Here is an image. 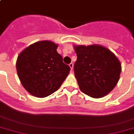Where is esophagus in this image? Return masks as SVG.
Listing matches in <instances>:
<instances>
[{
	"label": "esophagus",
	"mask_w": 134,
	"mask_h": 134,
	"mask_svg": "<svg viewBox=\"0 0 134 134\" xmlns=\"http://www.w3.org/2000/svg\"><path fill=\"white\" fill-rule=\"evenodd\" d=\"M69 67H70V68H71V70H73V69H74V64L72 63H71L70 64H69Z\"/></svg>",
	"instance_id": "34e87169"
}]
</instances>
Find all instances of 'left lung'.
<instances>
[{
	"label": "left lung",
	"mask_w": 134,
	"mask_h": 134,
	"mask_svg": "<svg viewBox=\"0 0 134 134\" xmlns=\"http://www.w3.org/2000/svg\"><path fill=\"white\" fill-rule=\"evenodd\" d=\"M77 54L74 74L82 92L94 98H102L118 83L121 65L107 48L98 44L75 45Z\"/></svg>",
	"instance_id": "left-lung-1"
}]
</instances>
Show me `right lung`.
<instances>
[{"label":"right lung","instance_id":"add662e5","mask_svg":"<svg viewBox=\"0 0 134 134\" xmlns=\"http://www.w3.org/2000/svg\"><path fill=\"white\" fill-rule=\"evenodd\" d=\"M57 44L38 41L22 51L16 61L17 75L32 96L44 98L57 91L68 76L70 67L57 53Z\"/></svg>","mask_w":134,"mask_h":134}]
</instances>
